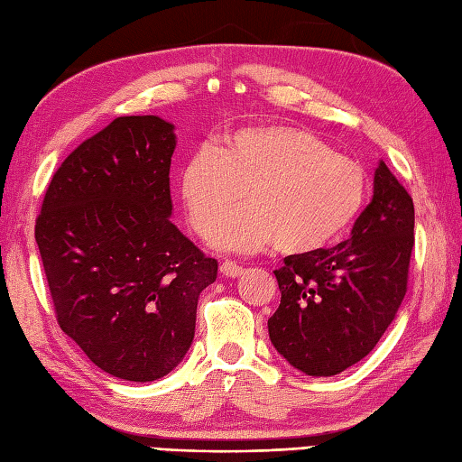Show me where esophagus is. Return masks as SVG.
<instances>
[{
	"label": "esophagus",
	"instance_id": "obj_1",
	"mask_svg": "<svg viewBox=\"0 0 462 462\" xmlns=\"http://www.w3.org/2000/svg\"><path fill=\"white\" fill-rule=\"evenodd\" d=\"M221 273L225 277H239L243 273V267L239 263H235L231 259H225L221 263Z\"/></svg>",
	"mask_w": 462,
	"mask_h": 462
}]
</instances>
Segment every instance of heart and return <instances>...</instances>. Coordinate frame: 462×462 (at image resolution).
<instances>
[{
    "label": "heart",
    "mask_w": 462,
    "mask_h": 462,
    "mask_svg": "<svg viewBox=\"0 0 462 462\" xmlns=\"http://www.w3.org/2000/svg\"><path fill=\"white\" fill-rule=\"evenodd\" d=\"M247 208L225 224L240 202ZM190 227L235 251L275 243L285 255L328 249L358 219L368 199L360 162L337 154L310 130L259 125L201 144L180 169Z\"/></svg>",
    "instance_id": "b5f03b06"
}]
</instances>
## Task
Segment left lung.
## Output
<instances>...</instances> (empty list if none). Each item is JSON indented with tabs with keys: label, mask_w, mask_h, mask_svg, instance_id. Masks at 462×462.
<instances>
[{
	"label": "left lung",
	"mask_w": 462,
	"mask_h": 462,
	"mask_svg": "<svg viewBox=\"0 0 462 462\" xmlns=\"http://www.w3.org/2000/svg\"><path fill=\"white\" fill-rule=\"evenodd\" d=\"M414 247L412 197L380 161L350 239L275 269L282 303L269 339L308 376H336L374 350L404 300Z\"/></svg>",
	"instance_id": "1"
}]
</instances>
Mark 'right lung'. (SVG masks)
I'll list each match as a JSON object with an SVG mask.
<instances>
[{
  "instance_id": "right-lung-1",
  "label": "right lung",
  "mask_w": 462,
  "mask_h": 462,
  "mask_svg": "<svg viewBox=\"0 0 462 462\" xmlns=\"http://www.w3.org/2000/svg\"><path fill=\"white\" fill-rule=\"evenodd\" d=\"M175 125L120 116L68 154L51 177L36 243L56 318L110 376L152 382L185 358L197 301L217 280L171 221Z\"/></svg>"
}]
</instances>
